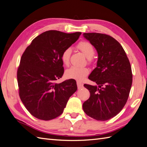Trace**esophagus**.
<instances>
[{
    "label": "esophagus",
    "instance_id": "esophagus-1",
    "mask_svg": "<svg viewBox=\"0 0 147 147\" xmlns=\"http://www.w3.org/2000/svg\"><path fill=\"white\" fill-rule=\"evenodd\" d=\"M77 87H78V89L82 88V87H83V86H84L83 84H82V82H80L79 81H77Z\"/></svg>",
    "mask_w": 147,
    "mask_h": 147
}]
</instances>
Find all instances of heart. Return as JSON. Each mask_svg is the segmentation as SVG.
<instances>
[{
  "label": "heart",
  "instance_id": "1",
  "mask_svg": "<svg viewBox=\"0 0 147 147\" xmlns=\"http://www.w3.org/2000/svg\"><path fill=\"white\" fill-rule=\"evenodd\" d=\"M77 49L84 53L87 59H91L95 53L94 49L92 44L87 42H81L77 45ZM71 52V48H67L63 51L61 59L65 65H68L70 62V57ZM89 73V70L86 67H71L65 71V76L69 78L77 80H82Z\"/></svg>",
  "mask_w": 147,
  "mask_h": 147
}]
</instances>
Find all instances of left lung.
I'll list each match as a JSON object with an SVG mask.
<instances>
[{"instance_id":"obj_1","label":"left lung","mask_w":147,"mask_h":147,"mask_svg":"<svg viewBox=\"0 0 147 147\" xmlns=\"http://www.w3.org/2000/svg\"><path fill=\"white\" fill-rule=\"evenodd\" d=\"M98 53L96 67L88 76L96 85L84 84L90 96L83 103L87 115L105 121L116 116L126 103L132 84L130 63L122 46L110 35L84 33Z\"/></svg>"}]
</instances>
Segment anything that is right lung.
Wrapping results in <instances>:
<instances>
[{"instance_id": "right-lung-1", "label": "right lung", "mask_w": 147, "mask_h": 147, "mask_svg": "<svg viewBox=\"0 0 147 147\" xmlns=\"http://www.w3.org/2000/svg\"><path fill=\"white\" fill-rule=\"evenodd\" d=\"M81 32L46 31L35 37L22 55L17 70L20 98L37 119L50 120L63 113L69 98L77 90L76 81L57 84L64 69L61 55L74 44Z\"/></svg>"}]
</instances>
